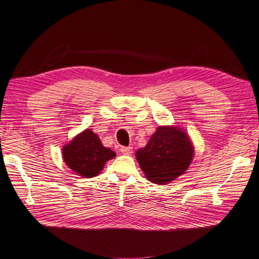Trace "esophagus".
I'll return each mask as SVG.
<instances>
[{
    "instance_id": "1",
    "label": "esophagus",
    "mask_w": 259,
    "mask_h": 259,
    "mask_svg": "<svg viewBox=\"0 0 259 259\" xmlns=\"http://www.w3.org/2000/svg\"><path fill=\"white\" fill-rule=\"evenodd\" d=\"M120 152L129 155V154L134 152V148H132V147H121V148H120Z\"/></svg>"
}]
</instances>
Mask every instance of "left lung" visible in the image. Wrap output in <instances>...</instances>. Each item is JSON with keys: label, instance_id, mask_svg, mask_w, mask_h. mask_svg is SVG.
Masks as SVG:
<instances>
[{"label": "left lung", "instance_id": "obj_1", "mask_svg": "<svg viewBox=\"0 0 259 259\" xmlns=\"http://www.w3.org/2000/svg\"><path fill=\"white\" fill-rule=\"evenodd\" d=\"M136 158L150 182L164 185L189 169L194 158V147L182 128L160 125L146 147L137 150Z\"/></svg>", "mask_w": 259, "mask_h": 259}]
</instances>
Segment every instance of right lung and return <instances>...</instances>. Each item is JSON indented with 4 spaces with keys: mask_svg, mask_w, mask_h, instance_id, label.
<instances>
[{
    "mask_svg": "<svg viewBox=\"0 0 259 259\" xmlns=\"http://www.w3.org/2000/svg\"><path fill=\"white\" fill-rule=\"evenodd\" d=\"M63 160L71 171L79 177L94 178L104 169L107 161L116 152L104 147L99 137L92 129L83 130L63 147Z\"/></svg>",
    "mask_w": 259,
    "mask_h": 259,
    "instance_id": "obj_1",
    "label": "right lung"
}]
</instances>
